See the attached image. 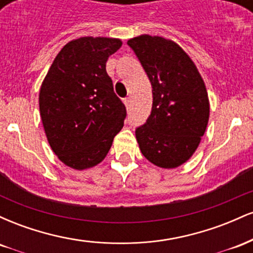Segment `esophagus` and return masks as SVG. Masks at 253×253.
I'll return each mask as SVG.
<instances>
[{
	"instance_id": "obj_1",
	"label": "esophagus",
	"mask_w": 253,
	"mask_h": 253,
	"mask_svg": "<svg viewBox=\"0 0 253 253\" xmlns=\"http://www.w3.org/2000/svg\"><path fill=\"white\" fill-rule=\"evenodd\" d=\"M124 103H125V106H126V108L128 109V108H130V97L128 96V97H126L124 100Z\"/></svg>"
}]
</instances>
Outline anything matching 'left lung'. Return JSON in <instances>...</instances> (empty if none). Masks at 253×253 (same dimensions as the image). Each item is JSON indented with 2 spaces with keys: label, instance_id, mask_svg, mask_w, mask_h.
Returning a JSON list of instances; mask_svg holds the SVG:
<instances>
[{
  "label": "left lung",
  "instance_id": "1",
  "mask_svg": "<svg viewBox=\"0 0 253 253\" xmlns=\"http://www.w3.org/2000/svg\"><path fill=\"white\" fill-rule=\"evenodd\" d=\"M128 46L152 85L149 119L135 129L145 158L163 169L184 164L199 147L210 120V100L201 75L178 43L143 34Z\"/></svg>",
  "mask_w": 253,
  "mask_h": 253
}]
</instances>
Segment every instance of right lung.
<instances>
[{
	"mask_svg": "<svg viewBox=\"0 0 253 253\" xmlns=\"http://www.w3.org/2000/svg\"><path fill=\"white\" fill-rule=\"evenodd\" d=\"M117 38L82 37L59 51L43 78L39 108L46 138L64 164L85 170L100 164L124 127L126 107L106 71Z\"/></svg>",
	"mask_w": 253,
	"mask_h": 253,
	"instance_id": "1",
	"label": "right lung"
}]
</instances>
